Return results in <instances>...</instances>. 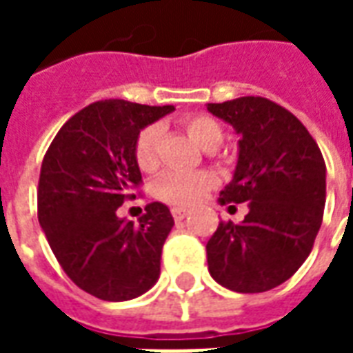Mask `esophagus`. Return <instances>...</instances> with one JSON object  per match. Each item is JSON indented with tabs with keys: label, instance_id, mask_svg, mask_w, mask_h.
<instances>
[{
	"label": "esophagus",
	"instance_id": "1",
	"mask_svg": "<svg viewBox=\"0 0 353 353\" xmlns=\"http://www.w3.org/2000/svg\"><path fill=\"white\" fill-rule=\"evenodd\" d=\"M170 212H172V217H174L176 221H181L185 215L189 214V210H185V208H172Z\"/></svg>",
	"mask_w": 353,
	"mask_h": 353
}]
</instances>
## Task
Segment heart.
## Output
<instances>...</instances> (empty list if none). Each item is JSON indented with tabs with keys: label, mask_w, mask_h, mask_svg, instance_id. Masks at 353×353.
Segmentation results:
<instances>
[{
	"label": "heart",
	"mask_w": 353,
	"mask_h": 353,
	"mask_svg": "<svg viewBox=\"0 0 353 353\" xmlns=\"http://www.w3.org/2000/svg\"><path fill=\"white\" fill-rule=\"evenodd\" d=\"M181 128L191 136L202 149L214 151L225 139V128L214 117L192 113L181 119ZM134 159L141 172H154L161 166V128L149 124L141 128L134 141ZM217 185L212 172H166L153 185V194L170 206H192L210 189Z\"/></svg>",
	"instance_id": "b5f03b06"
}]
</instances>
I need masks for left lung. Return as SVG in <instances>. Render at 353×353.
<instances>
[{"instance_id": "8db88e82", "label": "left lung", "mask_w": 353, "mask_h": 353, "mask_svg": "<svg viewBox=\"0 0 353 353\" xmlns=\"http://www.w3.org/2000/svg\"><path fill=\"white\" fill-rule=\"evenodd\" d=\"M240 134L234 177L223 204L250 202L242 223L221 221L208 240V268L236 293L289 280L314 248L325 208V161L291 111L261 96L208 103Z\"/></svg>"}]
</instances>
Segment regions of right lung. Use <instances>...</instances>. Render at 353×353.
Segmentation results:
<instances>
[{
  "mask_svg": "<svg viewBox=\"0 0 353 353\" xmlns=\"http://www.w3.org/2000/svg\"><path fill=\"white\" fill-rule=\"evenodd\" d=\"M174 105L94 101L58 130L45 153L37 217L70 280L101 301H130L153 288L174 217L161 202L145 206L138 225L117 217L136 199L141 174L134 141L141 128Z\"/></svg>",
  "mask_w": 353,
  "mask_h": 353,
  "instance_id": "right-lung-1",
  "label": "right lung"
}]
</instances>
